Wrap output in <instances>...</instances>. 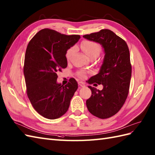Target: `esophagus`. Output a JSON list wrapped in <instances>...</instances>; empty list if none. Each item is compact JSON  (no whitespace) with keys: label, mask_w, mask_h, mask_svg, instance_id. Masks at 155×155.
<instances>
[{"label":"esophagus","mask_w":155,"mask_h":155,"mask_svg":"<svg viewBox=\"0 0 155 155\" xmlns=\"http://www.w3.org/2000/svg\"><path fill=\"white\" fill-rule=\"evenodd\" d=\"M78 84L80 86H81V87H84V86H85V84L83 82H78Z\"/></svg>","instance_id":"obj_1"}]
</instances>
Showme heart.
Instances as JSON below:
<instances>
[{
	"mask_svg": "<svg viewBox=\"0 0 155 155\" xmlns=\"http://www.w3.org/2000/svg\"><path fill=\"white\" fill-rule=\"evenodd\" d=\"M81 49H82L86 55L88 56L90 58H91L92 57L96 56L98 57L100 52H101V45H100L98 43L95 41L88 40V39H85V40L82 41L81 44ZM75 48L74 47H72L70 49L67 50L66 53V57L67 59H69L72 55L74 53ZM78 77L80 78H84V74L83 73H78Z\"/></svg>",
	"mask_w": 155,
	"mask_h": 155,
	"instance_id": "b5f03b06",
	"label": "heart"
}]
</instances>
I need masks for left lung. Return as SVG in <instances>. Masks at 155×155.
Masks as SVG:
<instances>
[{"label":"left lung","mask_w":155,"mask_h":155,"mask_svg":"<svg viewBox=\"0 0 155 155\" xmlns=\"http://www.w3.org/2000/svg\"><path fill=\"white\" fill-rule=\"evenodd\" d=\"M83 37L99 43L105 52L99 73L88 81L89 84H102L104 88L99 91L88 86L92 95L86 100V106L93 116L109 118L120 111L128 96L131 77L128 46L125 40L107 29Z\"/></svg>","instance_id":"obj_1"}]
</instances>
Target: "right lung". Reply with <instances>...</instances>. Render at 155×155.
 I'll return each instance as SVG.
<instances>
[{"mask_svg": "<svg viewBox=\"0 0 155 155\" xmlns=\"http://www.w3.org/2000/svg\"><path fill=\"white\" fill-rule=\"evenodd\" d=\"M80 38L45 28L29 42L24 65L26 92L32 106L43 117L55 120L69 109L77 82L71 78L66 85L58 84L57 72L67 67V51Z\"/></svg>", "mask_w": 155, "mask_h": 155, "instance_id": "right-lung-1", "label": "right lung"}]
</instances>
